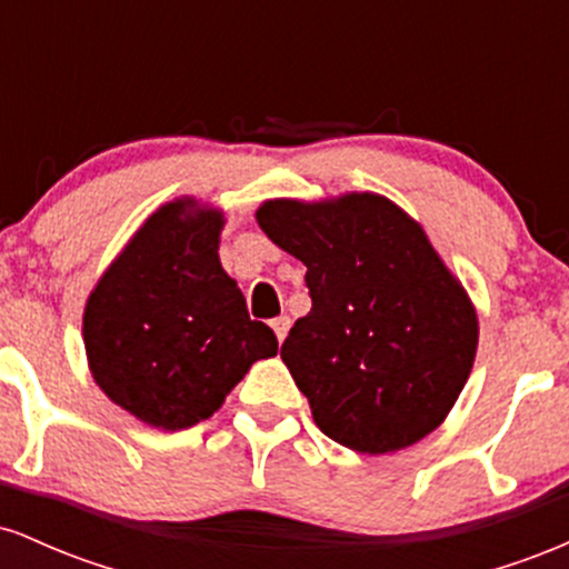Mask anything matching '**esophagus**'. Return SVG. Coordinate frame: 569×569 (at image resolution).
Masks as SVG:
<instances>
[{
	"label": "esophagus",
	"instance_id": "esophagus-1",
	"mask_svg": "<svg viewBox=\"0 0 569 569\" xmlns=\"http://www.w3.org/2000/svg\"><path fill=\"white\" fill-rule=\"evenodd\" d=\"M289 329H291V318L289 316H278L276 321H272V331H276L278 342H283L286 335H289Z\"/></svg>",
	"mask_w": 569,
	"mask_h": 569
}]
</instances>
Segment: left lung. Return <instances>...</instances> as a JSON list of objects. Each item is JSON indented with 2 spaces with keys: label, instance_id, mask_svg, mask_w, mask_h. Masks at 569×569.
<instances>
[{
  "label": "left lung",
  "instance_id": "8db88e82",
  "mask_svg": "<svg viewBox=\"0 0 569 569\" xmlns=\"http://www.w3.org/2000/svg\"><path fill=\"white\" fill-rule=\"evenodd\" d=\"M257 221L307 267L312 307L280 358L316 426L361 455L439 428L471 375L479 321L422 227L371 192L267 200Z\"/></svg>",
  "mask_w": 569,
  "mask_h": 569
}]
</instances>
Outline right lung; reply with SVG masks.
Here are the masks:
<instances>
[{"label": "right lung", "mask_w": 569, "mask_h": 569, "mask_svg": "<svg viewBox=\"0 0 569 569\" xmlns=\"http://www.w3.org/2000/svg\"><path fill=\"white\" fill-rule=\"evenodd\" d=\"M224 217L194 200L158 208L109 264L82 318L98 388L162 430L208 420L278 339L251 321L219 262Z\"/></svg>", "instance_id": "right-lung-1"}]
</instances>
